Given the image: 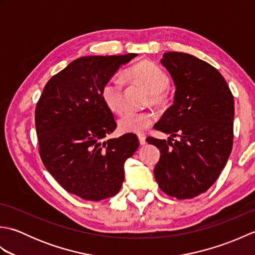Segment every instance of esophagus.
I'll return each instance as SVG.
<instances>
[{"label":"esophagus","mask_w":255,"mask_h":255,"mask_svg":"<svg viewBox=\"0 0 255 255\" xmlns=\"http://www.w3.org/2000/svg\"><path fill=\"white\" fill-rule=\"evenodd\" d=\"M138 138H139V143L140 144H141V145L145 144V136H144V134H139Z\"/></svg>","instance_id":"obj_1"}]
</instances>
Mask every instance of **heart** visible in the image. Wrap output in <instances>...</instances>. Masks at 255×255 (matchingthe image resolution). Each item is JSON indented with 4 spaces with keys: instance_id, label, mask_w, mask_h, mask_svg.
Returning <instances> with one entry per match:
<instances>
[{
    "instance_id": "b5f03b06",
    "label": "heart",
    "mask_w": 255,
    "mask_h": 255,
    "mask_svg": "<svg viewBox=\"0 0 255 255\" xmlns=\"http://www.w3.org/2000/svg\"><path fill=\"white\" fill-rule=\"evenodd\" d=\"M128 75L134 82L142 85L150 92V101L162 104L166 99L164 90L170 79L160 67L151 62H140L128 70ZM124 80L119 75H113L102 88V99L105 105L114 113L124 110ZM155 121V114L150 111H129L119 117L118 128L122 132L139 133L149 128Z\"/></svg>"
}]
</instances>
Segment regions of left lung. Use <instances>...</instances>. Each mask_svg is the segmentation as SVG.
I'll use <instances>...</instances> for the list:
<instances>
[{
  "mask_svg": "<svg viewBox=\"0 0 255 255\" xmlns=\"http://www.w3.org/2000/svg\"><path fill=\"white\" fill-rule=\"evenodd\" d=\"M161 63L176 91L173 105L154 125L172 138L147 139L161 153L154 176L169 196L191 199L217 181L228 161L234 144V95L217 69L192 55L166 52Z\"/></svg>",
  "mask_w": 255,
  "mask_h": 255,
  "instance_id": "1",
  "label": "left lung"
}]
</instances>
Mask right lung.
Listing matches in <instances>:
<instances>
[{
    "label": "right lung",
    "mask_w": 255,
    "mask_h": 255,
    "mask_svg": "<svg viewBox=\"0 0 255 255\" xmlns=\"http://www.w3.org/2000/svg\"><path fill=\"white\" fill-rule=\"evenodd\" d=\"M137 56L75 59L48 81L35 111L40 159L67 192L85 200L112 197L121 189L124 163L139 147L134 134L103 141L116 129L102 88L122 64Z\"/></svg>",
    "instance_id": "obj_1"
}]
</instances>
